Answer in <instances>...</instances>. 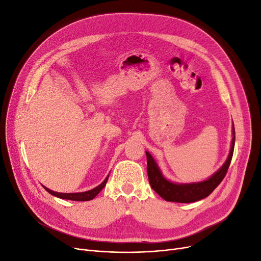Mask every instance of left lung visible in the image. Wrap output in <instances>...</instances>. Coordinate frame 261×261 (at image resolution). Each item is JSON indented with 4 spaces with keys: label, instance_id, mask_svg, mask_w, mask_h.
Returning <instances> with one entry per match:
<instances>
[{
    "label": "left lung",
    "instance_id": "obj_1",
    "mask_svg": "<svg viewBox=\"0 0 261 261\" xmlns=\"http://www.w3.org/2000/svg\"><path fill=\"white\" fill-rule=\"evenodd\" d=\"M235 147V128L232 125V140L230 145L229 154L223 164V166L214 173L207 180L198 182V183H189V184H176L172 183L163 176L158 164L154 159L148 151L147 155V172L149 183L155 193L170 202H179V203H191L204 198L208 197L214 189L221 183L228 170L229 164L234 153Z\"/></svg>",
    "mask_w": 261,
    "mask_h": 261
}]
</instances>
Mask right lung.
<instances>
[{"mask_svg": "<svg viewBox=\"0 0 261 261\" xmlns=\"http://www.w3.org/2000/svg\"><path fill=\"white\" fill-rule=\"evenodd\" d=\"M108 177L109 175L106 177L105 181L98 185L97 187H95L91 190H88V191H85V193H72V194H62V193H56V191H53L46 187H44V189L46 191H48V193L55 197L57 198H60V199H65V200H72V201H90V200H93L96 196H97L100 190L106 186L107 184V181H108Z\"/></svg>", "mask_w": 261, "mask_h": 261, "instance_id": "right-lung-1", "label": "right lung"}]
</instances>
